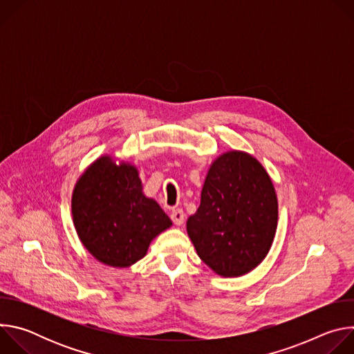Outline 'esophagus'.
Listing matches in <instances>:
<instances>
[{
  "label": "esophagus",
  "mask_w": 354,
  "mask_h": 354,
  "mask_svg": "<svg viewBox=\"0 0 354 354\" xmlns=\"http://www.w3.org/2000/svg\"><path fill=\"white\" fill-rule=\"evenodd\" d=\"M171 218H172V221H174L176 225H182V224H183V221H185V213H183L180 209L172 210V213H171Z\"/></svg>",
  "instance_id": "1"
}]
</instances>
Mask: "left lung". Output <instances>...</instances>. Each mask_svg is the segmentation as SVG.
<instances>
[{
    "mask_svg": "<svg viewBox=\"0 0 354 354\" xmlns=\"http://www.w3.org/2000/svg\"><path fill=\"white\" fill-rule=\"evenodd\" d=\"M277 216L276 192L265 168L242 151H230L210 167L186 230L201 261L223 277H236L268 255Z\"/></svg>",
    "mask_w": 354,
    "mask_h": 354,
    "instance_id": "obj_1",
    "label": "left lung"
}]
</instances>
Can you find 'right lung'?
Returning a JSON list of instances; mask_svg holds the SVG:
<instances>
[{"instance_id": "obj_1", "label": "right lung", "mask_w": 354, "mask_h": 354, "mask_svg": "<svg viewBox=\"0 0 354 354\" xmlns=\"http://www.w3.org/2000/svg\"><path fill=\"white\" fill-rule=\"evenodd\" d=\"M73 220L89 254L108 266L129 268L144 258L149 242L172 225L156 200L142 194L133 165L96 160L73 193Z\"/></svg>"}]
</instances>
